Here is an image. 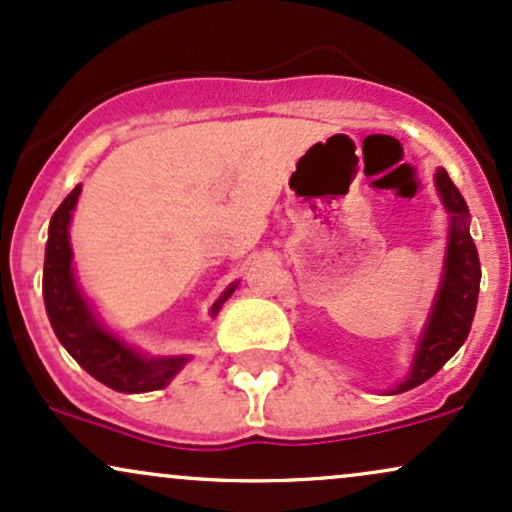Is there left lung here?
<instances>
[{"label": "left lung", "instance_id": "1", "mask_svg": "<svg viewBox=\"0 0 512 512\" xmlns=\"http://www.w3.org/2000/svg\"><path fill=\"white\" fill-rule=\"evenodd\" d=\"M434 182L448 213V244L446 256H443V273L422 335L414 347L410 371L400 383L386 390L388 395L405 393V390L429 381L467 340L474 311H477L482 268H479L477 246H474L470 234V210H467L458 186L450 182L443 167L436 170Z\"/></svg>", "mask_w": 512, "mask_h": 512}]
</instances>
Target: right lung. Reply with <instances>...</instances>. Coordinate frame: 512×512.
<instances>
[{"instance_id":"1","label":"right lung","mask_w":512,"mask_h":512,"mask_svg":"<svg viewBox=\"0 0 512 512\" xmlns=\"http://www.w3.org/2000/svg\"><path fill=\"white\" fill-rule=\"evenodd\" d=\"M81 196V184L54 210L47 232L45 270H42V297L54 335L64 350L76 359L90 376L119 393H150L165 388L189 362V354L148 357L129 342L114 335L100 321L98 311L83 294L74 273L69 225ZM239 282H232L210 306V316H218L222 304L232 297Z\"/></svg>"}]
</instances>
